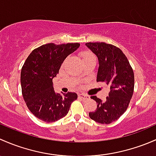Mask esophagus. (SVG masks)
<instances>
[{
    "instance_id": "34e87169",
    "label": "esophagus",
    "mask_w": 156,
    "mask_h": 156,
    "mask_svg": "<svg viewBox=\"0 0 156 156\" xmlns=\"http://www.w3.org/2000/svg\"><path fill=\"white\" fill-rule=\"evenodd\" d=\"M79 98H80L81 99H83V100H87V99L89 98V96L86 95L85 94H79Z\"/></svg>"
}]
</instances>
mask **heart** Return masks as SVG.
<instances>
[{
  "instance_id": "b5f03b06",
  "label": "heart",
  "mask_w": 156,
  "mask_h": 156,
  "mask_svg": "<svg viewBox=\"0 0 156 156\" xmlns=\"http://www.w3.org/2000/svg\"><path fill=\"white\" fill-rule=\"evenodd\" d=\"M81 56L83 58V61L86 60V59L91 58H94V55L91 52H88V51H84V52H82Z\"/></svg>"
}]
</instances>
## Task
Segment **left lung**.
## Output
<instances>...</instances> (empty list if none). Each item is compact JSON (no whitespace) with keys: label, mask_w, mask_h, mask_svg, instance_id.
Instances as JSON below:
<instances>
[{"label":"left lung","mask_w":156,"mask_h":156,"mask_svg":"<svg viewBox=\"0 0 156 156\" xmlns=\"http://www.w3.org/2000/svg\"><path fill=\"white\" fill-rule=\"evenodd\" d=\"M86 45L98 58L97 82L106 83L110 88L105 101L91 96L97 103V108L90 112L89 117L98 123L110 124L118 119L129 105L134 92V71L119 48L106 43L89 42Z\"/></svg>","instance_id":"1"}]
</instances>
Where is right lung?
<instances>
[{"label": "right lung", "instance_id": "add662e5", "mask_svg": "<svg viewBox=\"0 0 156 156\" xmlns=\"http://www.w3.org/2000/svg\"><path fill=\"white\" fill-rule=\"evenodd\" d=\"M80 46L78 43H47L34 49L25 60L21 70L22 96L30 111L39 119L58 121L67 115L77 98L75 92H55L52 80L67 56Z\"/></svg>", "mask_w": 156, "mask_h": 156}]
</instances>
